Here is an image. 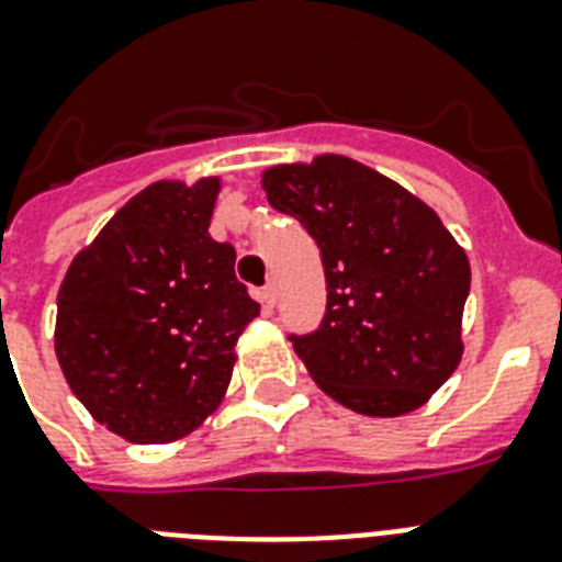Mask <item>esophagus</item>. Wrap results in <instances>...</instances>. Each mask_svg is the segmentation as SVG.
Wrapping results in <instances>:
<instances>
[{"instance_id":"1","label":"esophagus","mask_w":562,"mask_h":562,"mask_svg":"<svg viewBox=\"0 0 562 562\" xmlns=\"http://www.w3.org/2000/svg\"><path fill=\"white\" fill-rule=\"evenodd\" d=\"M262 303L273 308V303H277V282H268L266 289H262Z\"/></svg>"}]
</instances>
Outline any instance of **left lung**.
<instances>
[{
	"instance_id": "obj_1",
	"label": "left lung",
	"mask_w": 562,
	"mask_h": 562,
	"mask_svg": "<svg viewBox=\"0 0 562 562\" xmlns=\"http://www.w3.org/2000/svg\"><path fill=\"white\" fill-rule=\"evenodd\" d=\"M268 202L319 245L325 317L296 337L314 383L346 408L400 417L426 403L463 357L471 268L440 216L394 179L339 154L273 165Z\"/></svg>"
}]
</instances>
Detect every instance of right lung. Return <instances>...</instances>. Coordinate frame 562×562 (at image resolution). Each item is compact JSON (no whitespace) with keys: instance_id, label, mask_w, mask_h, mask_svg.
Segmentation results:
<instances>
[{"instance_id":"obj_1","label":"right lung","mask_w":562,"mask_h":562,"mask_svg":"<svg viewBox=\"0 0 562 562\" xmlns=\"http://www.w3.org/2000/svg\"><path fill=\"white\" fill-rule=\"evenodd\" d=\"M220 179H162L74 257L56 296V360L70 391L128 442H173L223 403L259 305L211 239Z\"/></svg>"}]
</instances>
